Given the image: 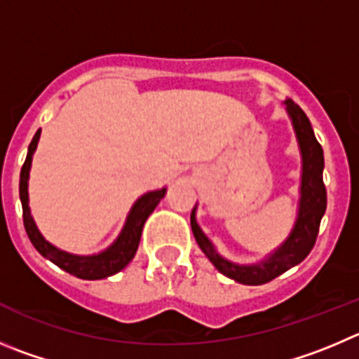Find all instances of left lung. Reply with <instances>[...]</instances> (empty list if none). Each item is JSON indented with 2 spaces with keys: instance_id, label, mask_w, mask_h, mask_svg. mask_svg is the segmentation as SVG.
Wrapping results in <instances>:
<instances>
[{
  "instance_id": "obj_1",
  "label": "left lung",
  "mask_w": 359,
  "mask_h": 359,
  "mask_svg": "<svg viewBox=\"0 0 359 359\" xmlns=\"http://www.w3.org/2000/svg\"><path fill=\"white\" fill-rule=\"evenodd\" d=\"M287 113L292 120L294 133H296L297 145H299L301 161V187H299V209H297L296 223L292 232L289 233L283 243L276 250L267 255L266 260L259 264H233L221 257L216 251L209 237L202 232L196 223V207L191 212V230L198 243L200 250L205 253L207 259L214 264L217 271L232 280L244 283V285H262L267 281L274 280L276 276L289 271L290 267L303 262L316 244L317 233H319L320 219L326 212V186L323 180L324 170V154L323 147L317 142L311 123L303 109L294 102L292 99L285 100Z\"/></svg>"
}]
</instances>
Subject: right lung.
Listing matches in <instances>:
<instances>
[{
	"instance_id": "add662e5",
	"label": "right lung",
	"mask_w": 359,
	"mask_h": 359,
	"mask_svg": "<svg viewBox=\"0 0 359 359\" xmlns=\"http://www.w3.org/2000/svg\"><path fill=\"white\" fill-rule=\"evenodd\" d=\"M40 129L36 130L33 136L32 143L28 147V156H26L25 164L21 168V179H19V196H21L22 203V221H25V229L28 233L29 241L39 251L40 255L51 260L53 264L60 267V269L67 271L69 274L81 278V280H102L116 274L122 271L130 260L136 255L138 250L140 239H142V230L145 225L147 217L154 212L157 203L164 198L166 195V187L157 191H150L142 198L136 200V203L130 209L129 216L126 219L122 232L116 237L115 243L104 251L97 253V255H72L67 251L58 250L53 246L49 241L43 239L42 233L36 229L35 221H33L32 212H29V198H28V179H29V168H32V159L35 154L36 145H39Z\"/></svg>"
}]
</instances>
